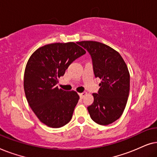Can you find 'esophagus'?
<instances>
[{
    "instance_id": "34e87169",
    "label": "esophagus",
    "mask_w": 157,
    "mask_h": 157,
    "mask_svg": "<svg viewBox=\"0 0 157 157\" xmlns=\"http://www.w3.org/2000/svg\"><path fill=\"white\" fill-rule=\"evenodd\" d=\"M86 92H82V93H79L78 95H79V96H80L81 98H83V97H84V96L86 95Z\"/></svg>"
}]
</instances>
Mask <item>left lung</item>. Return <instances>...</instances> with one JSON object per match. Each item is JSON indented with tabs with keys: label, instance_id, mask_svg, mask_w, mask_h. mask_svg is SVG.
<instances>
[{
	"label": "left lung",
	"instance_id": "obj_1",
	"mask_svg": "<svg viewBox=\"0 0 157 157\" xmlns=\"http://www.w3.org/2000/svg\"><path fill=\"white\" fill-rule=\"evenodd\" d=\"M78 45L91 56L94 74L101 79L93 104L88 106L90 117L96 124L109 125L119 119L127 103L130 76L121 55L111 47L97 41H81Z\"/></svg>",
	"mask_w": 157,
	"mask_h": 157
}]
</instances>
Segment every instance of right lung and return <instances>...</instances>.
Instances as JSON below:
<instances>
[{
  "label": "right lung",
  "instance_id": "obj_1",
  "mask_svg": "<svg viewBox=\"0 0 157 157\" xmlns=\"http://www.w3.org/2000/svg\"><path fill=\"white\" fill-rule=\"evenodd\" d=\"M85 53L78 42L56 43L37 49L28 61L23 82L25 97L38 119L49 127L60 128L71 119L79 96L74 91L59 89L58 78Z\"/></svg>",
  "mask_w": 157,
  "mask_h": 157
}]
</instances>
